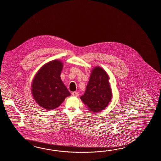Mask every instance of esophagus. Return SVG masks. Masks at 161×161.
<instances>
[{
	"label": "esophagus",
	"instance_id": "esophagus-1",
	"mask_svg": "<svg viewBox=\"0 0 161 161\" xmlns=\"http://www.w3.org/2000/svg\"><path fill=\"white\" fill-rule=\"evenodd\" d=\"M71 94H72V95L74 96V97H77V96L79 95V93L77 92H75H75H73Z\"/></svg>",
	"mask_w": 161,
	"mask_h": 161
}]
</instances>
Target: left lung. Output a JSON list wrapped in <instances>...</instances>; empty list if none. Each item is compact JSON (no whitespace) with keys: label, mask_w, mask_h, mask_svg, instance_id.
<instances>
[{"label":"left lung","mask_w":161,"mask_h":161,"mask_svg":"<svg viewBox=\"0 0 161 161\" xmlns=\"http://www.w3.org/2000/svg\"><path fill=\"white\" fill-rule=\"evenodd\" d=\"M109 75L101 67L91 71L84 94L80 99L91 112L97 113L106 108L112 98Z\"/></svg>","instance_id":"obj_1"}]
</instances>
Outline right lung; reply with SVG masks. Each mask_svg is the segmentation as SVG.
I'll return each instance as SVG.
<instances>
[{
	"label": "right lung",
	"mask_w": 161,
	"mask_h": 161,
	"mask_svg": "<svg viewBox=\"0 0 161 161\" xmlns=\"http://www.w3.org/2000/svg\"><path fill=\"white\" fill-rule=\"evenodd\" d=\"M63 66L60 60L51 61L39 69L32 80V95L43 109L56 108L71 95L60 78Z\"/></svg>",
	"instance_id": "add662e5"
}]
</instances>
